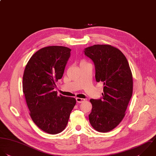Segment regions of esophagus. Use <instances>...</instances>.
Listing matches in <instances>:
<instances>
[{
	"instance_id": "1",
	"label": "esophagus",
	"mask_w": 156,
	"mask_h": 156,
	"mask_svg": "<svg viewBox=\"0 0 156 156\" xmlns=\"http://www.w3.org/2000/svg\"><path fill=\"white\" fill-rule=\"evenodd\" d=\"M76 100L77 103H81L84 102L86 100H85V99H84V98H76Z\"/></svg>"
}]
</instances>
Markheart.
Segmentation results:
<instances>
[{
  "label": "heart",
  "mask_w": 156,
  "mask_h": 156,
  "mask_svg": "<svg viewBox=\"0 0 156 156\" xmlns=\"http://www.w3.org/2000/svg\"><path fill=\"white\" fill-rule=\"evenodd\" d=\"M85 63H87L85 61H84V60H83V61H81V62H80V65H81V64H85Z\"/></svg>",
  "instance_id": "b5f03b06"
}]
</instances>
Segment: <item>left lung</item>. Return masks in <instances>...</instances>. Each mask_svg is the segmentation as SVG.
I'll return each mask as SVG.
<instances>
[{"label": "left lung", "instance_id": "8db88e82", "mask_svg": "<svg viewBox=\"0 0 156 156\" xmlns=\"http://www.w3.org/2000/svg\"><path fill=\"white\" fill-rule=\"evenodd\" d=\"M84 52L94 63L97 82L104 85L103 97L90 100L92 109L89 122L97 131L107 133L117 126L125 115L133 95L132 72L123 53L111 45H94Z\"/></svg>", "mask_w": 156, "mask_h": 156}]
</instances>
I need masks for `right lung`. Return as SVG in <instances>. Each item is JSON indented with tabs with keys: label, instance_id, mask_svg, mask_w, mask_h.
Here are the masks:
<instances>
[{
	"label": "right lung",
	"instance_id": "obj_1",
	"mask_svg": "<svg viewBox=\"0 0 156 156\" xmlns=\"http://www.w3.org/2000/svg\"><path fill=\"white\" fill-rule=\"evenodd\" d=\"M71 49L48 46L37 51L28 61L23 75V92L30 117L43 131L56 134L66 127L76 100L57 95L55 82L63 75Z\"/></svg>",
	"mask_w": 156,
	"mask_h": 156
}]
</instances>
